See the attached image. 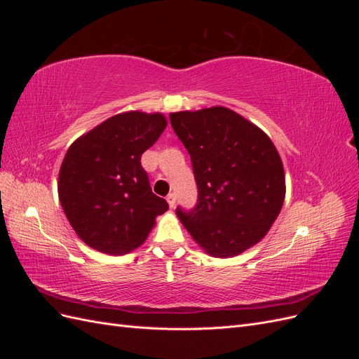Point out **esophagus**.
I'll return each mask as SVG.
<instances>
[{"label": "esophagus", "instance_id": "1", "mask_svg": "<svg viewBox=\"0 0 359 359\" xmlns=\"http://www.w3.org/2000/svg\"><path fill=\"white\" fill-rule=\"evenodd\" d=\"M166 201H168V203H169L170 208H173V206H175V194H173V193H169V194H168V198H166Z\"/></svg>", "mask_w": 359, "mask_h": 359}]
</instances>
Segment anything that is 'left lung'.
Instances as JSON below:
<instances>
[{"instance_id": "8db88e82", "label": "left lung", "mask_w": 359, "mask_h": 359, "mask_svg": "<svg viewBox=\"0 0 359 359\" xmlns=\"http://www.w3.org/2000/svg\"><path fill=\"white\" fill-rule=\"evenodd\" d=\"M189 151L199 199L178 219L206 255L233 257L256 245L286 196L283 161L273 140L224 106L169 115Z\"/></svg>"}]
</instances>
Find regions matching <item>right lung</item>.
Returning <instances> with one entry per match:
<instances>
[{
  "label": "right lung",
  "instance_id": "add662e5",
  "mask_svg": "<svg viewBox=\"0 0 359 359\" xmlns=\"http://www.w3.org/2000/svg\"><path fill=\"white\" fill-rule=\"evenodd\" d=\"M166 116L128 111L107 118L69 147L58 196L70 226L97 252L126 255L142 245L169 205L153 193L140 156L156 144Z\"/></svg>",
  "mask_w": 359,
  "mask_h": 359
}]
</instances>
